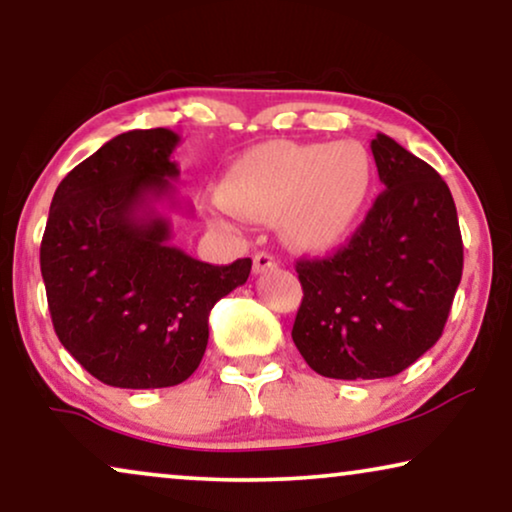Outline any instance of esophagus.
Instances as JSON below:
<instances>
[{"mask_svg": "<svg viewBox=\"0 0 512 512\" xmlns=\"http://www.w3.org/2000/svg\"><path fill=\"white\" fill-rule=\"evenodd\" d=\"M277 265L275 256L268 254V251H258V254L254 256V275H263V272L272 270Z\"/></svg>", "mask_w": 512, "mask_h": 512, "instance_id": "34e87169", "label": "esophagus"}]
</instances>
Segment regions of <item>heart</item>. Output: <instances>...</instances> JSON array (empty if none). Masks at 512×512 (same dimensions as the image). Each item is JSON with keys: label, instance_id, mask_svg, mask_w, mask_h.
I'll list each match as a JSON object with an SVG mask.
<instances>
[{"label": "heart", "instance_id": "heart-1", "mask_svg": "<svg viewBox=\"0 0 512 512\" xmlns=\"http://www.w3.org/2000/svg\"><path fill=\"white\" fill-rule=\"evenodd\" d=\"M373 188L361 144L272 142L237 160L221 184L230 209L251 219L279 216V233L298 249H324L359 219Z\"/></svg>", "mask_w": 512, "mask_h": 512}]
</instances>
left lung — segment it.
I'll return each mask as SVG.
<instances>
[{"mask_svg":"<svg viewBox=\"0 0 512 512\" xmlns=\"http://www.w3.org/2000/svg\"><path fill=\"white\" fill-rule=\"evenodd\" d=\"M384 191L345 247L298 261L291 338L314 373L380 380L443 335L464 270L457 207L440 174L387 135L370 142Z\"/></svg>","mask_w":512,"mask_h":512,"instance_id":"8db88e82","label":"left lung"}]
</instances>
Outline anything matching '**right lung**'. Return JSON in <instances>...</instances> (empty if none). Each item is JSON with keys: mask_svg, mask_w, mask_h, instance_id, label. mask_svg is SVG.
Masks as SVG:
<instances>
[{"mask_svg": "<svg viewBox=\"0 0 512 512\" xmlns=\"http://www.w3.org/2000/svg\"><path fill=\"white\" fill-rule=\"evenodd\" d=\"M167 128L123 132L60 181L41 240V277L62 347L97 380L160 389L188 380L216 300L247 282L251 258L209 265L170 244L156 202L177 207Z\"/></svg>", "mask_w": 512, "mask_h": 512, "instance_id": "obj_1", "label": "right lung"}]
</instances>
